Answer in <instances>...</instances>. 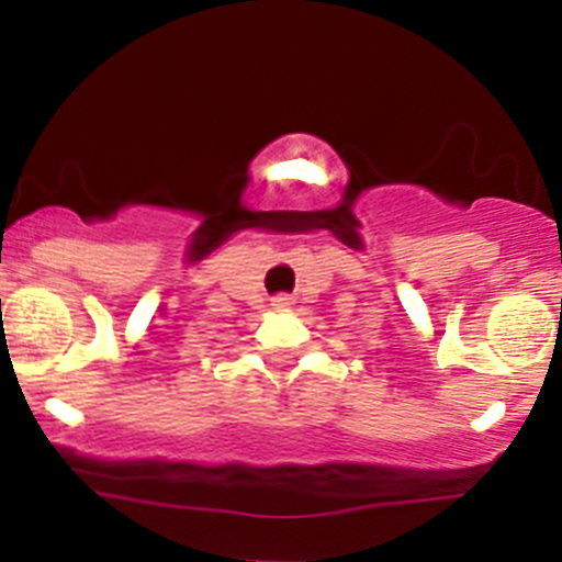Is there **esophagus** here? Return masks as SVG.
Returning a JSON list of instances; mask_svg holds the SVG:
<instances>
[{"label": "esophagus", "mask_w": 562, "mask_h": 562, "mask_svg": "<svg viewBox=\"0 0 562 562\" xmlns=\"http://www.w3.org/2000/svg\"><path fill=\"white\" fill-rule=\"evenodd\" d=\"M272 306L277 308V312H288V308L293 306V299H290V295H274Z\"/></svg>", "instance_id": "esophagus-1"}]
</instances>
